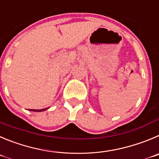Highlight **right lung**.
I'll list each match as a JSON object with an SVG mask.
<instances>
[{
  "instance_id": "obj_1",
  "label": "right lung",
  "mask_w": 159,
  "mask_h": 159,
  "mask_svg": "<svg viewBox=\"0 0 159 159\" xmlns=\"http://www.w3.org/2000/svg\"><path fill=\"white\" fill-rule=\"evenodd\" d=\"M44 110H46V108L45 109H41V110H31L30 109V111H44Z\"/></svg>"
}]
</instances>
